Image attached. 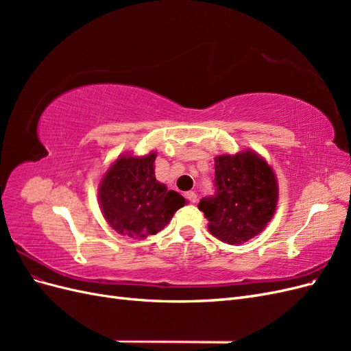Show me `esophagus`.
Segmentation results:
<instances>
[{
    "instance_id": "obj_1",
    "label": "esophagus",
    "mask_w": 351,
    "mask_h": 351,
    "mask_svg": "<svg viewBox=\"0 0 351 351\" xmlns=\"http://www.w3.org/2000/svg\"><path fill=\"white\" fill-rule=\"evenodd\" d=\"M186 199L190 202V204H195V202L197 200V195H196V192H187Z\"/></svg>"
}]
</instances>
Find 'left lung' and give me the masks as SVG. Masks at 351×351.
<instances>
[{"instance_id": "1", "label": "left lung", "mask_w": 351, "mask_h": 351, "mask_svg": "<svg viewBox=\"0 0 351 351\" xmlns=\"http://www.w3.org/2000/svg\"><path fill=\"white\" fill-rule=\"evenodd\" d=\"M214 182L217 193L197 205L210 234L239 246L262 232L278 202V182L268 162L249 149L219 155Z\"/></svg>"}]
</instances>
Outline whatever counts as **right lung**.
<instances>
[{
	"label": "right lung",
	"mask_w": 351,
	"mask_h": 351,
	"mask_svg": "<svg viewBox=\"0 0 351 351\" xmlns=\"http://www.w3.org/2000/svg\"><path fill=\"white\" fill-rule=\"evenodd\" d=\"M155 158L121 155L99 183L104 218L119 234L146 239L161 231L186 199L155 178Z\"/></svg>",
	"instance_id": "right-lung-1"
}]
</instances>
